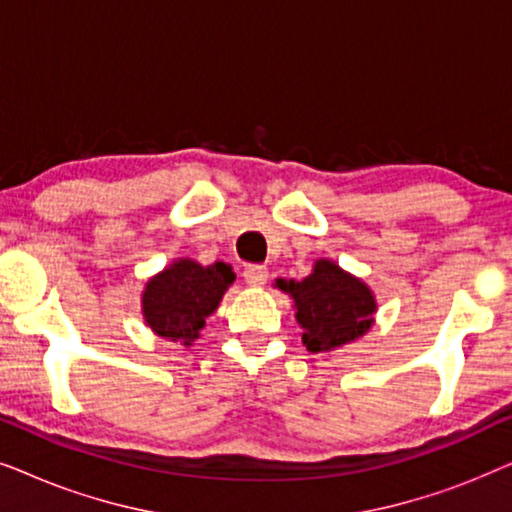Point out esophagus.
Masks as SVG:
<instances>
[{
	"label": "esophagus",
	"instance_id": "1",
	"mask_svg": "<svg viewBox=\"0 0 512 512\" xmlns=\"http://www.w3.org/2000/svg\"><path fill=\"white\" fill-rule=\"evenodd\" d=\"M244 279L249 286H263L268 282V268L265 265H247L244 268Z\"/></svg>",
	"mask_w": 512,
	"mask_h": 512
}]
</instances>
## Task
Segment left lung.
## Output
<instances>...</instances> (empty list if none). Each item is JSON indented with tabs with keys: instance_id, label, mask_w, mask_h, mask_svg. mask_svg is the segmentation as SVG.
<instances>
[{
	"instance_id": "1",
	"label": "left lung",
	"mask_w": 512,
	"mask_h": 512,
	"mask_svg": "<svg viewBox=\"0 0 512 512\" xmlns=\"http://www.w3.org/2000/svg\"><path fill=\"white\" fill-rule=\"evenodd\" d=\"M275 284L293 298L303 345L314 354L354 342L373 326V291L328 258H319L312 275L300 282L277 279Z\"/></svg>"
}]
</instances>
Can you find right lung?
<instances>
[{"instance_id":"add662e5","label":"right lung","mask_w":512,"mask_h":512,"mask_svg":"<svg viewBox=\"0 0 512 512\" xmlns=\"http://www.w3.org/2000/svg\"><path fill=\"white\" fill-rule=\"evenodd\" d=\"M233 282L235 275L226 263L200 265L179 258L146 282L142 293L146 326L160 338L193 345Z\"/></svg>"}]
</instances>
